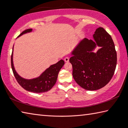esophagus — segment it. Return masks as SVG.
<instances>
[{
	"mask_svg": "<svg viewBox=\"0 0 128 128\" xmlns=\"http://www.w3.org/2000/svg\"><path fill=\"white\" fill-rule=\"evenodd\" d=\"M69 60V57H66V58H64V61H65V62H68Z\"/></svg>",
	"mask_w": 128,
	"mask_h": 128,
	"instance_id": "34e87169",
	"label": "esophagus"
}]
</instances>
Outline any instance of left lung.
<instances>
[{"mask_svg": "<svg viewBox=\"0 0 128 128\" xmlns=\"http://www.w3.org/2000/svg\"><path fill=\"white\" fill-rule=\"evenodd\" d=\"M93 38L81 40L72 52L69 59L75 81L90 91L101 88L110 82L117 60L113 40L104 28H97ZM97 46L100 48L94 52Z\"/></svg>", "mask_w": 128, "mask_h": 128, "instance_id": "left-lung-1", "label": "left lung"}]
</instances>
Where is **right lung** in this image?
<instances>
[{"mask_svg": "<svg viewBox=\"0 0 128 128\" xmlns=\"http://www.w3.org/2000/svg\"><path fill=\"white\" fill-rule=\"evenodd\" d=\"M32 31V28L23 31L18 38L20 37L23 34L28 33H30ZM14 46L12 47V52L11 57V62H12V70L15 77L19 84L22 88L26 91L34 92V93H44L53 88L55 85L58 78V73L64 64L63 60H60L56 63L51 65V66L46 69L37 78L27 79L21 77L18 75L16 71L13 62V52Z\"/></svg>", "mask_w": 128, "mask_h": 128, "instance_id": "right-lung-1", "label": "right lung"}]
</instances>
